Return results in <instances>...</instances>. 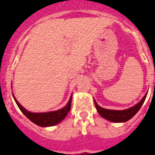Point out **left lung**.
<instances>
[{
	"instance_id": "8db88e82",
	"label": "left lung",
	"mask_w": 155,
	"mask_h": 155,
	"mask_svg": "<svg viewBox=\"0 0 155 155\" xmlns=\"http://www.w3.org/2000/svg\"><path fill=\"white\" fill-rule=\"evenodd\" d=\"M147 94V93H146L143 98L134 106L129 108L127 109H124V110H112V109H104L97 104L95 100H94V102L98 113L105 120L113 122V123H124V122H127L129 120H130L133 116L140 110V107L144 102L145 99H146Z\"/></svg>"
}]
</instances>
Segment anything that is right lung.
<instances>
[{"label":"right lung","instance_id":"obj_1","mask_svg":"<svg viewBox=\"0 0 155 155\" xmlns=\"http://www.w3.org/2000/svg\"><path fill=\"white\" fill-rule=\"evenodd\" d=\"M14 99L15 101L16 104L21 111V113L26 116L29 120H31L32 123H34L36 125L39 127H52V126L57 125V124L61 123L64 118H65L69 111L71 110V98L72 95L70 98L68 104L62 109L59 110L53 111V112H48V113H31L29 111L26 110L23 107L22 105H20L18 102L16 98H15L13 94Z\"/></svg>","mask_w":155,"mask_h":155}]
</instances>
